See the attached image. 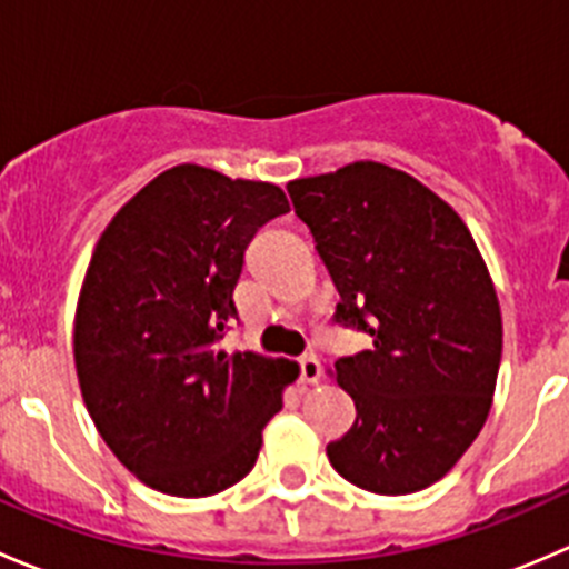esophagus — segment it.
I'll return each mask as SVG.
<instances>
[{
    "label": "esophagus",
    "instance_id": "1",
    "mask_svg": "<svg viewBox=\"0 0 569 569\" xmlns=\"http://www.w3.org/2000/svg\"><path fill=\"white\" fill-rule=\"evenodd\" d=\"M300 380L302 382H319L321 380V360L317 355H302L300 358Z\"/></svg>",
    "mask_w": 569,
    "mask_h": 569
}]
</instances>
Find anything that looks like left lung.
I'll return each instance as SVG.
<instances>
[{"label":"left lung","instance_id":"obj_1","mask_svg":"<svg viewBox=\"0 0 569 569\" xmlns=\"http://www.w3.org/2000/svg\"><path fill=\"white\" fill-rule=\"evenodd\" d=\"M341 302L336 321L375 347L336 360L355 401L330 465L377 496L443 479L487 421L501 366V308L473 237L412 176L355 162L289 187Z\"/></svg>","mask_w":569,"mask_h":569}]
</instances>
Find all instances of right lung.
<instances>
[{
  "instance_id": "right-lung-1",
  "label": "right lung",
  "mask_w": 569,
  "mask_h": 569,
  "mask_svg": "<svg viewBox=\"0 0 569 569\" xmlns=\"http://www.w3.org/2000/svg\"><path fill=\"white\" fill-rule=\"evenodd\" d=\"M283 189L178 164L142 187L101 233L73 321L79 388L131 473L178 498L250 473L297 363L226 352L244 250Z\"/></svg>"
}]
</instances>
